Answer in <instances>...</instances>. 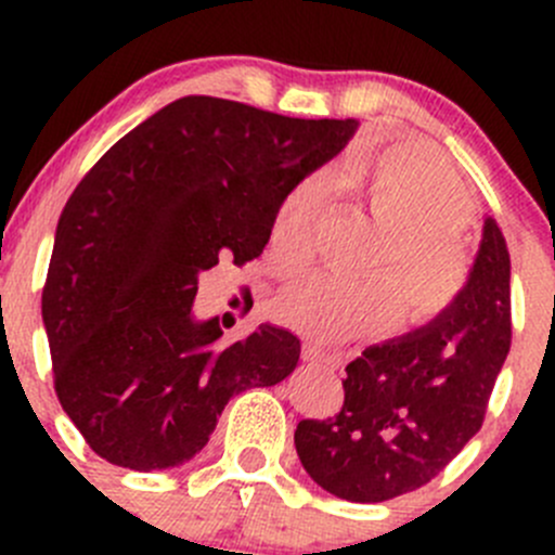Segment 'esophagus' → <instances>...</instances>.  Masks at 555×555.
Here are the masks:
<instances>
[{
	"instance_id": "esophagus-1",
	"label": "esophagus",
	"mask_w": 555,
	"mask_h": 555,
	"mask_svg": "<svg viewBox=\"0 0 555 555\" xmlns=\"http://www.w3.org/2000/svg\"><path fill=\"white\" fill-rule=\"evenodd\" d=\"M304 362H309V365H335V357H330L327 351H322L319 346L306 344L304 346Z\"/></svg>"
}]
</instances>
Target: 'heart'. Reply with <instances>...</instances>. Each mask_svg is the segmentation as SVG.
Here are the masks:
<instances>
[{"instance_id":"heart-1","label":"heart","mask_w":555,"mask_h":555,"mask_svg":"<svg viewBox=\"0 0 555 555\" xmlns=\"http://www.w3.org/2000/svg\"><path fill=\"white\" fill-rule=\"evenodd\" d=\"M344 182L386 231L373 266L382 276L344 282L313 273L273 300V317L317 344L382 333L400 311V289L411 322L433 319L467 279V260L451 233L467 222L469 195L456 171L433 150L416 142L362 150L346 164ZM324 198L327 184L317 173L282 201L271 225V255L282 268L295 271L311 257Z\"/></svg>"}]
</instances>
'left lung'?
Wrapping results in <instances>:
<instances>
[{
	"label": "left lung",
	"instance_id": "obj_1",
	"mask_svg": "<svg viewBox=\"0 0 555 555\" xmlns=\"http://www.w3.org/2000/svg\"><path fill=\"white\" fill-rule=\"evenodd\" d=\"M511 351V255L491 217L467 282L438 317L346 365L344 405L295 429L313 483L338 500L384 502L429 483L486 416Z\"/></svg>",
	"mask_w": 555,
	"mask_h": 555
}]
</instances>
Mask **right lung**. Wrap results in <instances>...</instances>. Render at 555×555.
<instances>
[{"mask_svg": "<svg viewBox=\"0 0 555 555\" xmlns=\"http://www.w3.org/2000/svg\"><path fill=\"white\" fill-rule=\"evenodd\" d=\"M211 96L166 104L102 155L61 211L42 293L55 395L93 451L153 473L190 462L233 395L300 360L276 324L222 346L198 276L260 257L289 190L354 137Z\"/></svg>", "mask_w": 555, "mask_h": 555, "instance_id": "right-lung-1", "label": "right lung"}]
</instances>
